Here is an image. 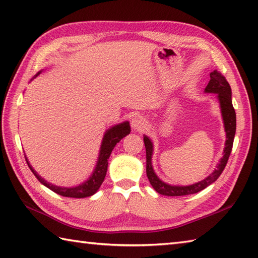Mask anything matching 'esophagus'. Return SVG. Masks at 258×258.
Listing matches in <instances>:
<instances>
[{"mask_svg":"<svg viewBox=\"0 0 258 258\" xmlns=\"http://www.w3.org/2000/svg\"><path fill=\"white\" fill-rule=\"evenodd\" d=\"M131 126L134 131H143L146 127V122L142 116L138 115L131 120Z\"/></svg>","mask_w":258,"mask_h":258,"instance_id":"esophagus-1","label":"esophagus"}]
</instances>
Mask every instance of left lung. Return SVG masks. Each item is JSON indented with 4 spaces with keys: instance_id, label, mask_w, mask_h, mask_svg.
Wrapping results in <instances>:
<instances>
[{
    "instance_id": "8db88e82",
    "label": "left lung",
    "mask_w": 258,
    "mask_h": 258,
    "mask_svg": "<svg viewBox=\"0 0 258 258\" xmlns=\"http://www.w3.org/2000/svg\"><path fill=\"white\" fill-rule=\"evenodd\" d=\"M206 93L217 94V98L219 100L221 115H223L225 132H226V143L224 155L220 159L219 164L217 165V169L209 176H207L203 181H199L195 184L190 185H171L163 182L162 180L158 178L155 174L153 166H152V154H153V143L148 136L144 135V144L146 151V175H148L151 185L153 186L156 192L163 196H186L194 195L204 190L207 186L214 183L215 181L219 178L221 172H223L225 166L228 162L229 155L233 149L234 138L236 133V113L234 109L233 103H231V88L227 82L226 78L217 70H214L210 74V80L205 89Z\"/></svg>"
}]
</instances>
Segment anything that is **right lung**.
<instances>
[{"instance_id": "add662e5", "label": "right lung", "mask_w": 258, "mask_h": 258, "mask_svg": "<svg viewBox=\"0 0 258 258\" xmlns=\"http://www.w3.org/2000/svg\"><path fill=\"white\" fill-rule=\"evenodd\" d=\"M40 73L41 72H39L37 75H35V77H37ZM130 132H131V126L128 122H123L120 124H117L106 131L103 138L102 145H100L97 163H96L93 174L90 175L89 179L87 181H85L84 183L79 184L77 186H73V188H62V186H58V185L47 182V181L42 179L41 176L35 172L32 166L30 165L27 156H25V160H27V163L29 165L30 170H31L33 174L37 176V179L40 181V182L47 186V188H49L50 190H52L53 192L62 197H69V198H86V197H90L97 192V190L99 189V186L102 185L103 181L105 179L106 172H107L108 159H109L110 153H112L115 145L117 144L123 138H125L126 135L130 134Z\"/></svg>"}]
</instances>
